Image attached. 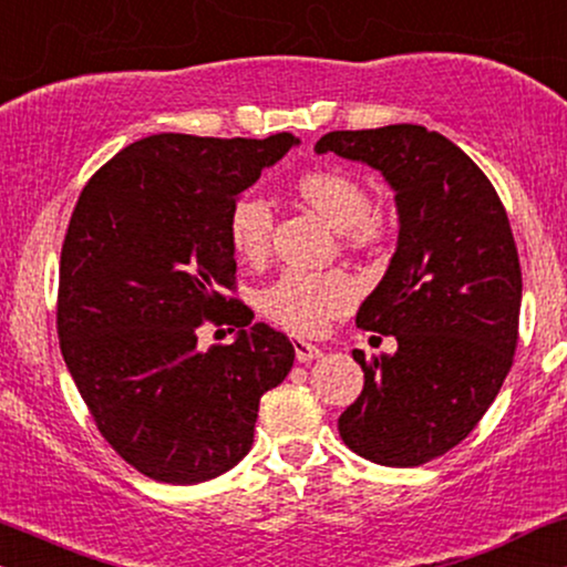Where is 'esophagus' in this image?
<instances>
[{"instance_id": "1", "label": "esophagus", "mask_w": 567, "mask_h": 567, "mask_svg": "<svg viewBox=\"0 0 567 567\" xmlns=\"http://www.w3.org/2000/svg\"><path fill=\"white\" fill-rule=\"evenodd\" d=\"M292 347H296V358L298 362H311L316 358H321V350L311 342H306V339H292Z\"/></svg>"}]
</instances>
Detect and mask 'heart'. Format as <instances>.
Instances as JSON below:
<instances>
[{
	"label": "heart",
	"instance_id": "heart-1",
	"mask_svg": "<svg viewBox=\"0 0 567 567\" xmlns=\"http://www.w3.org/2000/svg\"><path fill=\"white\" fill-rule=\"evenodd\" d=\"M296 192L323 220L342 230L354 248L371 246L383 233L381 209L371 207L365 186L352 173L313 168L296 181ZM275 230V213L259 194H240L228 209V238L233 251L248 264L267 259ZM360 298L358 282L342 269L311 271L290 267L264 285L256 306L277 327L296 334H319L329 321L352 311Z\"/></svg>",
	"mask_w": 567,
	"mask_h": 567
}]
</instances>
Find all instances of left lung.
<instances>
[{
    "label": "left lung",
    "instance_id": "left-lung-1",
    "mask_svg": "<svg viewBox=\"0 0 567 567\" xmlns=\"http://www.w3.org/2000/svg\"><path fill=\"white\" fill-rule=\"evenodd\" d=\"M316 153L381 171L399 209L394 259L358 311L360 329L399 347L352 352L365 383L339 435L368 462L427 464L477 427L513 365L520 264L508 215L477 163L425 126L329 132Z\"/></svg>",
    "mask_w": 567,
    "mask_h": 567
}]
</instances>
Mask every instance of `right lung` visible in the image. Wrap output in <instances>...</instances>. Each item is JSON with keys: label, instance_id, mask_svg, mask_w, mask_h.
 I'll return each mask as SVG.
<instances>
[{"label": "right lung", "instance_id": "obj_1", "mask_svg": "<svg viewBox=\"0 0 567 567\" xmlns=\"http://www.w3.org/2000/svg\"><path fill=\"white\" fill-rule=\"evenodd\" d=\"M298 140L153 134L93 173L59 261L56 331L97 430L155 482L220 477L254 443L259 399L296 347L236 298L228 209ZM231 296L228 297L227 292ZM205 322L233 346L195 347Z\"/></svg>", "mask_w": 567, "mask_h": 567}]
</instances>
